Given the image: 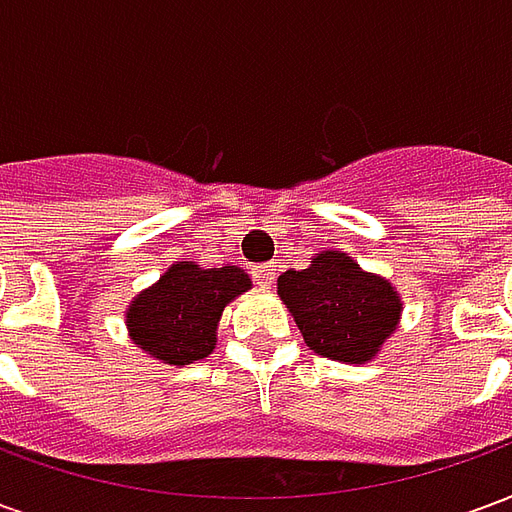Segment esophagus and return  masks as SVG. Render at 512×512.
<instances>
[{
	"instance_id": "obj_1",
	"label": "esophagus",
	"mask_w": 512,
	"mask_h": 512,
	"mask_svg": "<svg viewBox=\"0 0 512 512\" xmlns=\"http://www.w3.org/2000/svg\"><path fill=\"white\" fill-rule=\"evenodd\" d=\"M274 271H277V268L271 266V263H263V266H257L252 274H255L260 288H271V285H274Z\"/></svg>"
}]
</instances>
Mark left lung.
Instances as JSON below:
<instances>
[{
  "label": "left lung",
  "mask_w": 512,
  "mask_h": 512,
  "mask_svg": "<svg viewBox=\"0 0 512 512\" xmlns=\"http://www.w3.org/2000/svg\"><path fill=\"white\" fill-rule=\"evenodd\" d=\"M277 296L310 351L345 365L373 362L403 315L395 285L337 249L318 252L301 271L279 274Z\"/></svg>",
  "instance_id": "left-lung-1"
}]
</instances>
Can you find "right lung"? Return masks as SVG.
Instances as JSON below:
<instances>
[{
    "label": "right lung",
    "instance_id": "add662e5",
    "mask_svg": "<svg viewBox=\"0 0 512 512\" xmlns=\"http://www.w3.org/2000/svg\"><path fill=\"white\" fill-rule=\"evenodd\" d=\"M246 290H252V279L244 268L172 263L126 307L128 337L142 354L164 365H191L216 348L224 307Z\"/></svg>",
    "mask_w": 512,
    "mask_h": 512
}]
</instances>
